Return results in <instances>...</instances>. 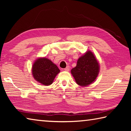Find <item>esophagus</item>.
I'll return each instance as SVG.
<instances>
[{"mask_svg": "<svg viewBox=\"0 0 131 131\" xmlns=\"http://www.w3.org/2000/svg\"><path fill=\"white\" fill-rule=\"evenodd\" d=\"M69 70H70V68L69 66H66V68H65V70H66V71H69Z\"/></svg>", "mask_w": 131, "mask_h": 131, "instance_id": "1", "label": "esophagus"}]
</instances>
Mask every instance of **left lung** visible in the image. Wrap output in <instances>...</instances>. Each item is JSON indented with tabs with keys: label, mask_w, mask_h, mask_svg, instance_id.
I'll return each instance as SVG.
<instances>
[{
	"label": "left lung",
	"mask_w": 131,
	"mask_h": 131,
	"mask_svg": "<svg viewBox=\"0 0 131 131\" xmlns=\"http://www.w3.org/2000/svg\"><path fill=\"white\" fill-rule=\"evenodd\" d=\"M99 72V65L93 53L87 51L79 58L71 73L79 85L87 86L95 81Z\"/></svg>",
	"instance_id": "8db88e82"
}]
</instances>
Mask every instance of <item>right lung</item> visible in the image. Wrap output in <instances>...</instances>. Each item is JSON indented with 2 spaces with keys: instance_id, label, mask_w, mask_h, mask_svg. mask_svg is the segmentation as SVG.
I'll use <instances>...</instances> for the list:
<instances>
[{
  "instance_id": "right-lung-1",
  "label": "right lung",
  "mask_w": 131,
  "mask_h": 131,
  "mask_svg": "<svg viewBox=\"0 0 131 131\" xmlns=\"http://www.w3.org/2000/svg\"><path fill=\"white\" fill-rule=\"evenodd\" d=\"M59 72L60 70L57 66L46 58L37 59L32 67L34 79L44 85L51 84Z\"/></svg>"
}]
</instances>
